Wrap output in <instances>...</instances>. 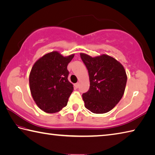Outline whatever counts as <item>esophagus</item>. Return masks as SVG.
I'll return each instance as SVG.
<instances>
[{
    "label": "esophagus",
    "instance_id": "1",
    "mask_svg": "<svg viewBox=\"0 0 155 155\" xmlns=\"http://www.w3.org/2000/svg\"><path fill=\"white\" fill-rule=\"evenodd\" d=\"M74 86H75V88H78V87H79V83L75 84H74Z\"/></svg>",
    "mask_w": 155,
    "mask_h": 155
}]
</instances>
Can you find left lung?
<instances>
[{
	"label": "left lung",
	"mask_w": 155,
	"mask_h": 155,
	"mask_svg": "<svg viewBox=\"0 0 155 155\" xmlns=\"http://www.w3.org/2000/svg\"><path fill=\"white\" fill-rule=\"evenodd\" d=\"M80 57L90 78V88L82 94L85 107L96 114L110 111L124 94L127 82L124 68L107 54L92 57L80 53Z\"/></svg>",
	"instance_id": "left-lung-1"
}]
</instances>
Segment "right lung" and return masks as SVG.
Returning a JSON list of instances; mask_svg holds the SVG:
<instances>
[{"label":"right lung","mask_w":155,"mask_h":155,"mask_svg":"<svg viewBox=\"0 0 155 155\" xmlns=\"http://www.w3.org/2000/svg\"><path fill=\"white\" fill-rule=\"evenodd\" d=\"M74 57H63L53 51L44 55L32 67L29 77L31 94L45 112L57 113L68 104L74 90L68 79V65Z\"/></svg>","instance_id":"right-lung-1"}]
</instances>
